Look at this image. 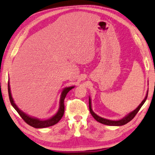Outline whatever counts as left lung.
I'll return each mask as SVG.
<instances>
[{"instance_id":"1","label":"left lung","mask_w":155,"mask_h":155,"mask_svg":"<svg viewBox=\"0 0 155 155\" xmlns=\"http://www.w3.org/2000/svg\"><path fill=\"white\" fill-rule=\"evenodd\" d=\"M147 94H148V91L147 92V94H146V96L145 97V99H143V101H142L138 107H137L136 109L134 110V111L130 112L128 115H127L126 116H125L124 118H123L122 119L118 120H109V119H106V118H101V117H100V116H99L98 115H97V114H95L92 109V104H91V99L90 97H89V109H90V114H92V116L94 117V118L97 120V121L101 123V124H102L107 125V126H123V125L128 124V122H130V120L135 117L137 112L139 111V110L140 109L142 106H143L144 104V103L145 102L146 99H147Z\"/></svg>"}]
</instances>
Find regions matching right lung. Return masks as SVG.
I'll use <instances>...</instances> for the list:
<instances>
[{
    "mask_svg": "<svg viewBox=\"0 0 155 155\" xmlns=\"http://www.w3.org/2000/svg\"><path fill=\"white\" fill-rule=\"evenodd\" d=\"M8 94H9V99L11 103L12 107H14V109L18 111L23 120H25V122L27 123V124L29 125V126L34 127V128H46V127L52 126L56 124L59 120L61 119V118L63 117V114H64V110H65V107H64V99L66 97V94L68 92H69L70 90H72V89L74 88V86L72 87H65L64 90H63L62 93H61V99H60V107H59V109L57 113L55 114V115L51 117L49 119L47 120H40L38 119L37 118H33L31 117L28 115H27L26 114H25L24 112L21 111V110L19 109V108L17 107L15 103L14 102L13 99H12V95H11V92H10V84L9 82H8Z\"/></svg>",
    "mask_w": 155,
    "mask_h": 155,
    "instance_id": "1",
    "label": "right lung"
}]
</instances>
